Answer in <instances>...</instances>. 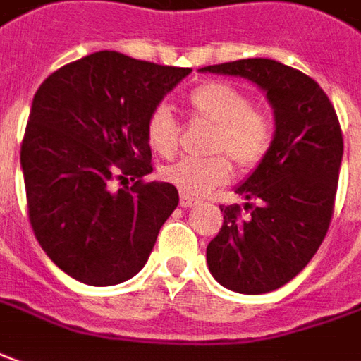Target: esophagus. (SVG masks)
I'll list each match as a JSON object with an SVG mask.
<instances>
[{
    "label": "esophagus",
    "instance_id": "1",
    "mask_svg": "<svg viewBox=\"0 0 361 361\" xmlns=\"http://www.w3.org/2000/svg\"><path fill=\"white\" fill-rule=\"evenodd\" d=\"M200 201L193 200V197H190V195H185V193H181L180 195V205L183 207V209H190V207H193V205H197Z\"/></svg>",
    "mask_w": 361,
    "mask_h": 361
}]
</instances>
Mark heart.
Returning a JSON list of instances; mask_svg holds the SVG:
<instances>
[{"label":"heart","mask_w":361,"mask_h":361,"mask_svg":"<svg viewBox=\"0 0 361 361\" xmlns=\"http://www.w3.org/2000/svg\"><path fill=\"white\" fill-rule=\"evenodd\" d=\"M193 118L212 124V158H183L164 166L161 180L185 195L200 197L231 180L227 154L241 170L259 166L273 144L274 126L269 112L252 104L243 88L229 82H205L188 94ZM144 134L148 146L161 158H171L180 146V126L168 106H156L146 118Z\"/></svg>","instance_id":"obj_1"}]
</instances>
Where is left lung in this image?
<instances>
[{
    "mask_svg": "<svg viewBox=\"0 0 361 361\" xmlns=\"http://www.w3.org/2000/svg\"><path fill=\"white\" fill-rule=\"evenodd\" d=\"M201 73L255 82L274 110L269 154L235 193L255 203L221 205L207 267L225 288L264 294L293 281L324 241L334 213L344 140L336 110L314 78L273 59H241Z\"/></svg>",
    "mask_w": 361,
    "mask_h": 361,
    "instance_id": "1",
    "label": "left lung"
}]
</instances>
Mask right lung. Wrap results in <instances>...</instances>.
<instances>
[{
  "label": "right lung",
  "instance_id": "obj_1",
  "mask_svg": "<svg viewBox=\"0 0 361 361\" xmlns=\"http://www.w3.org/2000/svg\"><path fill=\"white\" fill-rule=\"evenodd\" d=\"M191 68L98 51L43 80L33 97L21 168L29 221L47 257L90 286L146 264L178 190L152 171L146 118ZM134 180L114 190V181Z\"/></svg>",
  "mask_w": 361,
  "mask_h": 361
}]
</instances>
